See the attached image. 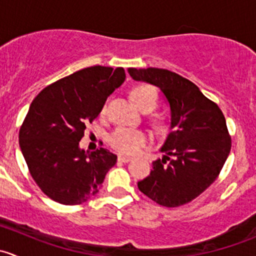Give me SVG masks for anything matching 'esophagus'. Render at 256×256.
<instances>
[{
  "instance_id": "1",
  "label": "esophagus",
  "mask_w": 256,
  "mask_h": 256,
  "mask_svg": "<svg viewBox=\"0 0 256 256\" xmlns=\"http://www.w3.org/2000/svg\"><path fill=\"white\" fill-rule=\"evenodd\" d=\"M118 160L120 162H124V164H126V162H128V161H131V157L130 156H125V154H118Z\"/></svg>"
}]
</instances>
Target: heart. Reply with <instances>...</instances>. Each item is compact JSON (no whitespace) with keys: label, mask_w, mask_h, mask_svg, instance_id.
I'll list each match as a JSON object with an SVG mask.
<instances>
[{"label":"heart","mask_w":256,"mask_h":256,"mask_svg":"<svg viewBox=\"0 0 256 256\" xmlns=\"http://www.w3.org/2000/svg\"><path fill=\"white\" fill-rule=\"evenodd\" d=\"M131 98L136 106L144 112H150L158 104V94L152 85L141 84L134 88ZM157 125H161L162 121L156 118ZM148 142V138L141 130L118 128L109 136V144L114 150L120 154H136Z\"/></svg>","instance_id":"1"}]
</instances>
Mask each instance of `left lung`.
Listing matches in <instances>:
<instances>
[{"mask_svg": "<svg viewBox=\"0 0 256 256\" xmlns=\"http://www.w3.org/2000/svg\"><path fill=\"white\" fill-rule=\"evenodd\" d=\"M135 80L156 85L171 108V132L152 162L150 176L138 183L144 196L164 207L190 203L216 180L232 148L226 118L218 105L190 80L167 69L130 68Z\"/></svg>", "mask_w": 256, "mask_h": 256, "instance_id": "1", "label": "left lung"}]
</instances>
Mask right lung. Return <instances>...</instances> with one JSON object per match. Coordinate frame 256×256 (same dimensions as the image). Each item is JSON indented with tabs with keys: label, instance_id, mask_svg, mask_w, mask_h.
<instances>
[{
	"label": "right lung",
	"instance_id": "add662e5",
	"mask_svg": "<svg viewBox=\"0 0 256 256\" xmlns=\"http://www.w3.org/2000/svg\"><path fill=\"white\" fill-rule=\"evenodd\" d=\"M124 68L95 66L56 80L30 104L20 128V147L30 176L46 196L66 206L96 194L116 154L79 148L88 124L125 82Z\"/></svg>",
	"mask_w": 256,
	"mask_h": 256
}]
</instances>
